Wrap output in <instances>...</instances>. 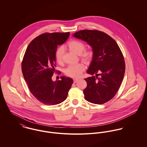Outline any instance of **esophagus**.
I'll list each match as a JSON object with an SVG mask.
<instances>
[{
	"instance_id": "esophagus-1",
	"label": "esophagus",
	"mask_w": 147,
	"mask_h": 147,
	"mask_svg": "<svg viewBox=\"0 0 147 147\" xmlns=\"http://www.w3.org/2000/svg\"><path fill=\"white\" fill-rule=\"evenodd\" d=\"M79 80V79H74V83H76Z\"/></svg>"
}]
</instances>
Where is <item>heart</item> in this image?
Here are the masks:
<instances>
[{
  "label": "heart",
  "mask_w": 147,
  "mask_h": 147,
  "mask_svg": "<svg viewBox=\"0 0 147 147\" xmlns=\"http://www.w3.org/2000/svg\"><path fill=\"white\" fill-rule=\"evenodd\" d=\"M66 47L71 51L79 55L80 59L86 64H89L93 58V51L90 49H85V44L83 42L77 40H71L67 43ZM55 58L57 63H63V49L59 47L55 53ZM85 69L83 64L79 63L68 67L65 69V74L69 77L73 78H79Z\"/></svg>",
  "instance_id": "heart-1"
}]
</instances>
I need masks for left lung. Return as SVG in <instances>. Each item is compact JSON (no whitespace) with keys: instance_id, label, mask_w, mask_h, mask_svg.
Segmentation results:
<instances>
[{"instance_id":"left-lung-1","label":"left lung","mask_w":147,"mask_h":147,"mask_svg":"<svg viewBox=\"0 0 147 147\" xmlns=\"http://www.w3.org/2000/svg\"><path fill=\"white\" fill-rule=\"evenodd\" d=\"M73 36L87 42L94 53L87 73L96 76L84 79L87 83L83 92L85 99L93 104H103L115 96L122 82L125 72L123 54L115 41L101 31L82 30Z\"/></svg>"}]
</instances>
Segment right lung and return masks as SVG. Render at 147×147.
Instances as JSON below:
<instances>
[{"label": "right lung", "instance_id": "right-lung-1", "mask_svg": "<svg viewBox=\"0 0 147 147\" xmlns=\"http://www.w3.org/2000/svg\"><path fill=\"white\" fill-rule=\"evenodd\" d=\"M69 36V32L43 33L33 40L25 51L21 63L24 78L31 93L43 104L63 102L73 84L71 78L64 76L61 80L51 79L55 72L57 46L65 42Z\"/></svg>", "mask_w": 147, "mask_h": 147}]
</instances>
